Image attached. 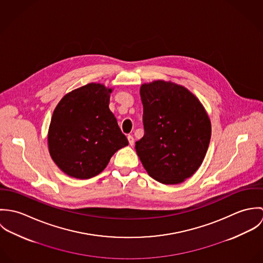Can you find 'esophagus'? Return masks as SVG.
<instances>
[{"label":"esophagus","mask_w":263,"mask_h":263,"mask_svg":"<svg viewBox=\"0 0 263 263\" xmlns=\"http://www.w3.org/2000/svg\"><path fill=\"white\" fill-rule=\"evenodd\" d=\"M127 140H128L129 145H130V146H134V144H135V139H134V137H133V136H128V137H127Z\"/></svg>","instance_id":"esophagus-1"}]
</instances>
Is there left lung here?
<instances>
[{"mask_svg":"<svg viewBox=\"0 0 263 263\" xmlns=\"http://www.w3.org/2000/svg\"><path fill=\"white\" fill-rule=\"evenodd\" d=\"M145 135L136 151L151 177L178 184L201 165L210 145L212 125L199 100L183 86L155 81L140 90Z\"/></svg>","mask_w":263,"mask_h":263,"instance_id":"left-lung-1","label":"left lung"}]
</instances>
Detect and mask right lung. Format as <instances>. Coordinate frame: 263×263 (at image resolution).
<instances>
[{"instance_id":"obj_1","label":"right lung","mask_w":263,"mask_h":263,"mask_svg":"<svg viewBox=\"0 0 263 263\" xmlns=\"http://www.w3.org/2000/svg\"><path fill=\"white\" fill-rule=\"evenodd\" d=\"M112 89L90 83L73 90L57 105L48 129V150L71 177L89 179L101 173L116 151L128 145L110 111Z\"/></svg>"}]
</instances>
